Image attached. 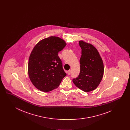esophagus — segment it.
<instances>
[{
    "label": "esophagus",
    "instance_id": "obj_1",
    "mask_svg": "<svg viewBox=\"0 0 130 130\" xmlns=\"http://www.w3.org/2000/svg\"><path fill=\"white\" fill-rule=\"evenodd\" d=\"M67 74H68V75H70V74H71V71H70V70H69L68 71H67Z\"/></svg>",
    "mask_w": 130,
    "mask_h": 130
}]
</instances>
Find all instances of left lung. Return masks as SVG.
<instances>
[{
  "mask_svg": "<svg viewBox=\"0 0 130 130\" xmlns=\"http://www.w3.org/2000/svg\"><path fill=\"white\" fill-rule=\"evenodd\" d=\"M79 44L82 50L80 71L73 82L84 92H91L99 86L102 80L104 70L103 62L98 50L92 44L83 40L79 41Z\"/></svg>",
  "mask_w": 130,
  "mask_h": 130,
  "instance_id": "8db88e82",
  "label": "left lung"
}]
</instances>
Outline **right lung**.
Segmentation results:
<instances>
[{
  "label": "right lung",
  "instance_id": "right-lung-1",
  "mask_svg": "<svg viewBox=\"0 0 130 130\" xmlns=\"http://www.w3.org/2000/svg\"><path fill=\"white\" fill-rule=\"evenodd\" d=\"M66 45L62 38L52 36L37 43L31 52L28 72L34 86L42 92H50L59 86L66 75L58 53Z\"/></svg>",
  "mask_w": 130,
  "mask_h": 130
}]
</instances>
